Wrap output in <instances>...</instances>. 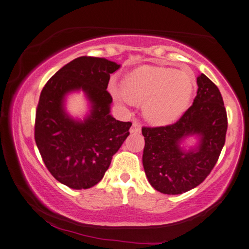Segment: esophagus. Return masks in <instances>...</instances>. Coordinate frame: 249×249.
Returning a JSON list of instances; mask_svg holds the SVG:
<instances>
[{"mask_svg": "<svg viewBox=\"0 0 249 249\" xmlns=\"http://www.w3.org/2000/svg\"><path fill=\"white\" fill-rule=\"evenodd\" d=\"M140 131H142V125H140L138 121H133V124H132L131 128H130V132L131 133H138Z\"/></svg>", "mask_w": 249, "mask_h": 249, "instance_id": "1", "label": "esophagus"}]
</instances>
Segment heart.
<instances>
[{
	"mask_svg": "<svg viewBox=\"0 0 249 249\" xmlns=\"http://www.w3.org/2000/svg\"><path fill=\"white\" fill-rule=\"evenodd\" d=\"M125 99L143 103V116L154 124H167L181 117L192 99L196 80L184 71L142 66L121 83Z\"/></svg>",
	"mask_w": 249,
	"mask_h": 249,
	"instance_id": "obj_1",
	"label": "heart"
}]
</instances>
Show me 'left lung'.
<instances>
[{
	"label": "left lung",
	"instance_id": "obj_1",
	"mask_svg": "<svg viewBox=\"0 0 249 249\" xmlns=\"http://www.w3.org/2000/svg\"><path fill=\"white\" fill-rule=\"evenodd\" d=\"M193 104L175 124L142 127L143 169L150 185L164 194H182L201 184L217 164L226 142L228 119L221 93L201 74ZM200 136L198 149L185 153L179 142Z\"/></svg>",
	"mask_w": 249,
	"mask_h": 249
}]
</instances>
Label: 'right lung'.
Listing matches in <instances>:
<instances>
[{"instance_id":"obj_1","label":"right lung","mask_w":249,"mask_h":249,"mask_svg":"<svg viewBox=\"0 0 249 249\" xmlns=\"http://www.w3.org/2000/svg\"><path fill=\"white\" fill-rule=\"evenodd\" d=\"M120 65L98 57L71 60L52 76L36 110L35 140L46 167L71 189H89L102 179L112 156L129 136L131 122L110 116V74ZM82 88L92 103L85 122H74L63 111L66 93Z\"/></svg>"}]
</instances>
